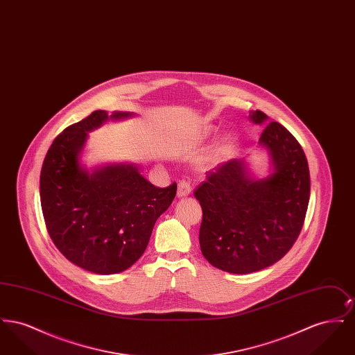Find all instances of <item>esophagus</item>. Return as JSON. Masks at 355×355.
Masks as SVG:
<instances>
[{
    "mask_svg": "<svg viewBox=\"0 0 355 355\" xmlns=\"http://www.w3.org/2000/svg\"><path fill=\"white\" fill-rule=\"evenodd\" d=\"M190 191H191V185H190V182H189V181H185V180L180 181V184H178V190H177V196H178V197H185V196H189V194H190Z\"/></svg>",
    "mask_w": 355,
    "mask_h": 355,
    "instance_id": "1",
    "label": "esophagus"
}]
</instances>
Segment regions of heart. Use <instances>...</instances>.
I'll use <instances>...</instances> for the list:
<instances>
[{
    "instance_id": "obj_1",
    "label": "heart",
    "mask_w": 355,
    "mask_h": 355,
    "mask_svg": "<svg viewBox=\"0 0 355 355\" xmlns=\"http://www.w3.org/2000/svg\"><path fill=\"white\" fill-rule=\"evenodd\" d=\"M207 132H210V129H207ZM232 144H233V137L229 135H223L213 148V152H211L213 158H218L225 153H227V150L232 148Z\"/></svg>"
}]
</instances>
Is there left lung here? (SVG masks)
Here are the masks:
<instances>
[{
	"mask_svg": "<svg viewBox=\"0 0 355 355\" xmlns=\"http://www.w3.org/2000/svg\"><path fill=\"white\" fill-rule=\"evenodd\" d=\"M254 123L268 116L255 110ZM274 173L255 181L242 159L209 171L194 190L202 207L200 246L214 268L233 274L262 270L279 261L300 236L310 198V173L300 142L269 122L259 138Z\"/></svg>",
	"mask_w": 355,
	"mask_h": 355,
	"instance_id": "8db88e82",
	"label": "left lung"
}]
</instances>
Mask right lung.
<instances>
[{
    "label": "right lung",
    "instance_id": "1",
    "mask_svg": "<svg viewBox=\"0 0 355 355\" xmlns=\"http://www.w3.org/2000/svg\"><path fill=\"white\" fill-rule=\"evenodd\" d=\"M129 113H113L125 119ZM109 119L96 110L57 135L45 155L40 197L53 243L71 263L96 274L129 269L144 254L157 218L169 207L177 184L157 187L132 165L92 174L78 164L87 132Z\"/></svg>",
    "mask_w": 355,
    "mask_h": 355
}]
</instances>
